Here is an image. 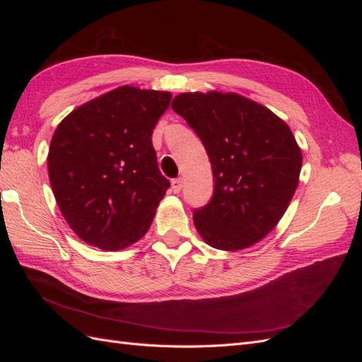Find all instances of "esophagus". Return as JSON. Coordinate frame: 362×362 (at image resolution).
Instances as JSON below:
<instances>
[{
    "instance_id": "1",
    "label": "esophagus",
    "mask_w": 362,
    "mask_h": 362,
    "mask_svg": "<svg viewBox=\"0 0 362 362\" xmlns=\"http://www.w3.org/2000/svg\"><path fill=\"white\" fill-rule=\"evenodd\" d=\"M182 184H184L182 178H175L172 181V190H173V193H180L181 189H182Z\"/></svg>"
}]
</instances>
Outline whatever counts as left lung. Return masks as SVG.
Returning <instances> with one entry per match:
<instances>
[{"instance_id": "1", "label": "left lung", "mask_w": 362, "mask_h": 362, "mask_svg": "<svg viewBox=\"0 0 362 362\" xmlns=\"http://www.w3.org/2000/svg\"><path fill=\"white\" fill-rule=\"evenodd\" d=\"M172 110L185 119L211 161V199L193 210L205 242L240 250L264 238L286 213L302 154L291 129L269 108L235 93H181Z\"/></svg>"}]
</instances>
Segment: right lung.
I'll return each mask as SVG.
<instances>
[{"mask_svg": "<svg viewBox=\"0 0 362 362\" xmlns=\"http://www.w3.org/2000/svg\"><path fill=\"white\" fill-rule=\"evenodd\" d=\"M169 92L122 86L64 117L48 154L57 205L83 242L119 250L146 234L170 187L157 163L152 129Z\"/></svg>", "mask_w": 362, "mask_h": 362, "instance_id": "1", "label": "right lung"}]
</instances>
